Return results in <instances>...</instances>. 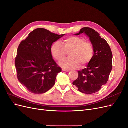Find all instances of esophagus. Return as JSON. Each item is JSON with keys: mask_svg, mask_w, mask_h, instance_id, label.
<instances>
[{"mask_svg": "<svg viewBox=\"0 0 128 128\" xmlns=\"http://www.w3.org/2000/svg\"><path fill=\"white\" fill-rule=\"evenodd\" d=\"M62 71H63V72H69L70 70H67V69H62Z\"/></svg>", "mask_w": 128, "mask_h": 128, "instance_id": "34e87169", "label": "esophagus"}]
</instances>
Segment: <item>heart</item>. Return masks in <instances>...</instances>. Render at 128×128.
Segmentation results:
<instances>
[{
	"instance_id": "1",
	"label": "heart",
	"mask_w": 128,
	"mask_h": 128,
	"mask_svg": "<svg viewBox=\"0 0 128 128\" xmlns=\"http://www.w3.org/2000/svg\"><path fill=\"white\" fill-rule=\"evenodd\" d=\"M51 53L58 61L64 59L68 53L69 57L61 61L60 66L67 69L78 68L88 64L94 56V48L91 42H86L83 38L72 36L64 40V45L59 42L54 43L51 47Z\"/></svg>"
}]
</instances>
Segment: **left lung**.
Instances as JSON below:
<instances>
[{
	"instance_id": "left-lung-1",
	"label": "left lung",
	"mask_w": 128,
	"mask_h": 128,
	"mask_svg": "<svg viewBox=\"0 0 128 128\" xmlns=\"http://www.w3.org/2000/svg\"><path fill=\"white\" fill-rule=\"evenodd\" d=\"M84 33L94 48V54L86 68L78 71V77L72 84L85 94L99 91L106 84L112 69L113 54L106 40L94 30L85 27L75 35Z\"/></svg>"
}]
</instances>
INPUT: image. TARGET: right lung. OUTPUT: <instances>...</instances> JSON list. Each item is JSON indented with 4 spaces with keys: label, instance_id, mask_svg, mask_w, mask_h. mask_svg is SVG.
Instances as JSON below:
<instances>
[{
    "label": "right lung",
    "instance_id": "1",
    "mask_svg": "<svg viewBox=\"0 0 128 128\" xmlns=\"http://www.w3.org/2000/svg\"><path fill=\"white\" fill-rule=\"evenodd\" d=\"M64 35L38 28L19 45L15 60L17 77L29 92L44 94L55 84L56 77L62 69L53 59L51 46Z\"/></svg>",
    "mask_w": 128,
    "mask_h": 128
}]
</instances>
